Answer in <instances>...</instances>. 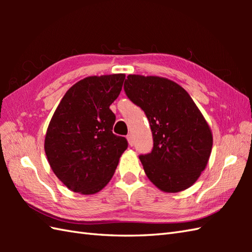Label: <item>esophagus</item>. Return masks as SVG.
I'll use <instances>...</instances> for the list:
<instances>
[{
    "label": "esophagus",
    "mask_w": 252,
    "mask_h": 252,
    "mask_svg": "<svg viewBox=\"0 0 252 252\" xmlns=\"http://www.w3.org/2000/svg\"><path fill=\"white\" fill-rule=\"evenodd\" d=\"M126 138H127V142H129V145H130V146L134 145V137H133L132 134H127V135H126Z\"/></svg>",
    "instance_id": "esophagus-1"
}]
</instances>
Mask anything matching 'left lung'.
I'll return each instance as SVG.
<instances>
[{
  "label": "left lung",
  "instance_id": "obj_1",
  "mask_svg": "<svg viewBox=\"0 0 252 252\" xmlns=\"http://www.w3.org/2000/svg\"><path fill=\"white\" fill-rule=\"evenodd\" d=\"M125 91L151 125L154 148L140 156L147 178L164 192L187 189L206 169L212 151L205 117L189 94L167 78L129 74Z\"/></svg>",
  "mask_w": 252,
  "mask_h": 252
}]
</instances>
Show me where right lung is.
Masks as SVG:
<instances>
[{
	"label": "right lung",
	"instance_id": "add662e5",
	"mask_svg": "<svg viewBox=\"0 0 252 252\" xmlns=\"http://www.w3.org/2000/svg\"><path fill=\"white\" fill-rule=\"evenodd\" d=\"M125 79V73H114L80 80L63 95L50 121L44 140L47 161L74 192L92 195L103 189L127 148L126 138L112 133L116 116L109 108Z\"/></svg>",
	"mask_w": 252,
	"mask_h": 252
}]
</instances>
